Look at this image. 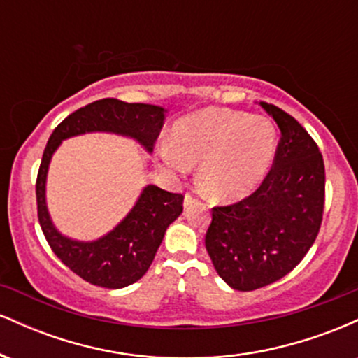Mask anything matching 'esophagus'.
<instances>
[{
  "label": "esophagus",
  "instance_id": "obj_1",
  "mask_svg": "<svg viewBox=\"0 0 358 358\" xmlns=\"http://www.w3.org/2000/svg\"><path fill=\"white\" fill-rule=\"evenodd\" d=\"M196 203V199L193 195H190V193H187V195H185V202H183V205H185V208H190V207H193V205Z\"/></svg>",
  "mask_w": 358,
  "mask_h": 358
}]
</instances>
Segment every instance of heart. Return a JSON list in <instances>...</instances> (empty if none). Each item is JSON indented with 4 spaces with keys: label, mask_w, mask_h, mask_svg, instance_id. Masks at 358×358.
Masks as SVG:
<instances>
[{
    "label": "heart",
    "mask_w": 358,
    "mask_h": 358,
    "mask_svg": "<svg viewBox=\"0 0 358 358\" xmlns=\"http://www.w3.org/2000/svg\"><path fill=\"white\" fill-rule=\"evenodd\" d=\"M165 158L187 171L200 162V180L212 195L242 199L268 175L278 148V129L269 117L242 110L208 108L176 122Z\"/></svg>",
    "instance_id": "heart-1"
}]
</instances>
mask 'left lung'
<instances>
[{
    "mask_svg": "<svg viewBox=\"0 0 358 358\" xmlns=\"http://www.w3.org/2000/svg\"><path fill=\"white\" fill-rule=\"evenodd\" d=\"M281 131L268 175L256 192L212 208L205 248L219 276L254 291L291 273L318 236L324 208V163L315 139L293 116L261 102Z\"/></svg>",
    "mask_w": 358,
    "mask_h": 358,
    "instance_id": "obj_1",
    "label": "left lung"
}]
</instances>
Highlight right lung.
I'll list each match as a JSON object with an SVG mask.
<instances>
[{
  "label": "right lung",
  "mask_w": 358,
  "mask_h": 358,
  "mask_svg": "<svg viewBox=\"0 0 358 358\" xmlns=\"http://www.w3.org/2000/svg\"><path fill=\"white\" fill-rule=\"evenodd\" d=\"M163 110L158 106L129 104L113 97L90 102L65 117L45 146L35 185L40 227L55 256L90 285L117 289L145 276L166 227L183 210V195L148 185L129 215L113 232L96 242L71 241L55 231L45 205V180L53 151L62 139L90 131L124 134L151 151L165 119Z\"/></svg>",
  "instance_id": "obj_1"
}]
</instances>
